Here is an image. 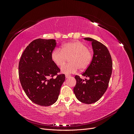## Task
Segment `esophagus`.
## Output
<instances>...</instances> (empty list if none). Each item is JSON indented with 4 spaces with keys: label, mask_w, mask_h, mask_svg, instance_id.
<instances>
[{
    "label": "esophagus",
    "mask_w": 134,
    "mask_h": 134,
    "mask_svg": "<svg viewBox=\"0 0 134 134\" xmlns=\"http://www.w3.org/2000/svg\"><path fill=\"white\" fill-rule=\"evenodd\" d=\"M70 75H68V74H66L65 75V78L67 79V78H70Z\"/></svg>",
    "instance_id": "obj_1"
}]
</instances>
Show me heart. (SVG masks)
Segmentation results:
<instances>
[{"mask_svg": "<svg viewBox=\"0 0 134 134\" xmlns=\"http://www.w3.org/2000/svg\"><path fill=\"white\" fill-rule=\"evenodd\" d=\"M51 59L58 66H62L68 59L69 62L63 66L61 71L64 74H71L79 69L83 70L90 65L93 58L92 52L87 45L79 41L68 42L60 48H56L51 55Z\"/></svg>", "mask_w": 134, "mask_h": 134, "instance_id": "obj_1", "label": "heart"}]
</instances>
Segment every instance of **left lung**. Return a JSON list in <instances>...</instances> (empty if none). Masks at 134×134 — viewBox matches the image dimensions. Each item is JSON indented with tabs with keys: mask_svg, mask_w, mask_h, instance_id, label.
<instances>
[{
	"mask_svg": "<svg viewBox=\"0 0 134 134\" xmlns=\"http://www.w3.org/2000/svg\"><path fill=\"white\" fill-rule=\"evenodd\" d=\"M92 42V60L82 75L88 78L83 80L75 76L76 84L74 88L76 98L80 102L92 104L98 101L108 88L112 74V61L108 48L103 44L91 38H84Z\"/></svg>",
	"mask_w": 134,
	"mask_h": 134,
	"instance_id": "8db88e82",
	"label": "left lung"
}]
</instances>
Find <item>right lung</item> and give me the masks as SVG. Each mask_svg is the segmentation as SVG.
I'll return each instance as SVG.
<instances>
[{"mask_svg":"<svg viewBox=\"0 0 134 134\" xmlns=\"http://www.w3.org/2000/svg\"><path fill=\"white\" fill-rule=\"evenodd\" d=\"M56 44L53 39L35 40L23 51L19 63V77L24 91L32 102L41 106L56 102L65 79L63 74L54 78L60 72L51 57Z\"/></svg>","mask_w":134,"mask_h":134,"instance_id":"add662e5","label":"right lung"}]
</instances>
